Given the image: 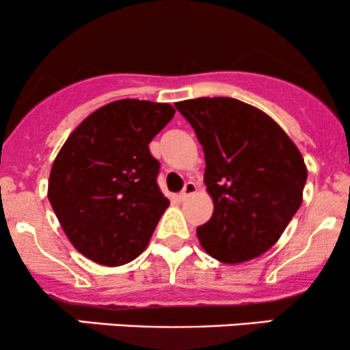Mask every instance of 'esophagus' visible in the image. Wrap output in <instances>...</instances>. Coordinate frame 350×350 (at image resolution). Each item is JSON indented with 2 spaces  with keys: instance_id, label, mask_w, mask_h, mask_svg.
<instances>
[{
  "instance_id": "obj_1",
  "label": "esophagus",
  "mask_w": 350,
  "mask_h": 350,
  "mask_svg": "<svg viewBox=\"0 0 350 350\" xmlns=\"http://www.w3.org/2000/svg\"><path fill=\"white\" fill-rule=\"evenodd\" d=\"M196 191H198V189H196V184H194V183H186V184H184L183 191L179 192L178 199H179V200H186V199L189 198V196L194 194Z\"/></svg>"
}]
</instances>
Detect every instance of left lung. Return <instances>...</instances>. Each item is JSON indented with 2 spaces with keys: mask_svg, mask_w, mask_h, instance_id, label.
<instances>
[{
  "mask_svg": "<svg viewBox=\"0 0 350 350\" xmlns=\"http://www.w3.org/2000/svg\"><path fill=\"white\" fill-rule=\"evenodd\" d=\"M194 128L206 158L214 212L198 227L200 245L224 263L271 248L303 200L308 179L295 143L267 113L228 97L176 103Z\"/></svg>",
  "mask_w": 350,
  "mask_h": 350,
  "instance_id": "left-lung-1",
  "label": "left lung"
}]
</instances>
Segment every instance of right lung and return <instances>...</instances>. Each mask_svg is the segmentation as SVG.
Segmentation results:
<instances>
[{
	"instance_id": "add662e5",
	"label": "right lung",
	"mask_w": 350,
	"mask_h": 350,
	"mask_svg": "<svg viewBox=\"0 0 350 350\" xmlns=\"http://www.w3.org/2000/svg\"><path fill=\"white\" fill-rule=\"evenodd\" d=\"M170 103L124 98L88 115L51 170L49 202L77 250L118 267L142 255L170 206L148 144L171 122Z\"/></svg>"
}]
</instances>
